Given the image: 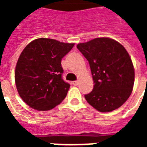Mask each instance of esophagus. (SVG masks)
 Returning a JSON list of instances; mask_svg holds the SVG:
<instances>
[{
	"mask_svg": "<svg viewBox=\"0 0 147 147\" xmlns=\"http://www.w3.org/2000/svg\"><path fill=\"white\" fill-rule=\"evenodd\" d=\"M72 83H73L74 86H77V85L79 84V81H78V80H76V81L72 82Z\"/></svg>",
	"mask_w": 147,
	"mask_h": 147,
	"instance_id": "esophagus-1",
	"label": "esophagus"
}]
</instances>
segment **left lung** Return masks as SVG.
<instances>
[{
    "mask_svg": "<svg viewBox=\"0 0 147 147\" xmlns=\"http://www.w3.org/2000/svg\"><path fill=\"white\" fill-rule=\"evenodd\" d=\"M77 49L88 61L94 80L92 91L84 97L97 110L107 113L126 102L135 81L132 61L125 48L108 38L80 43Z\"/></svg>",
    "mask_w": 147,
    "mask_h": 147,
    "instance_id": "8db88e82",
    "label": "left lung"
}]
</instances>
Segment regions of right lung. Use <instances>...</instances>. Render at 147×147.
Returning <instances> with one entry per match:
<instances>
[{
  "instance_id": "obj_1",
  "label": "right lung",
  "mask_w": 147,
  "mask_h": 147,
  "mask_svg": "<svg viewBox=\"0 0 147 147\" xmlns=\"http://www.w3.org/2000/svg\"><path fill=\"white\" fill-rule=\"evenodd\" d=\"M73 46L42 38L29 43L21 53L15 81L21 98L30 107L49 110L66 97L70 84L63 80L61 60Z\"/></svg>"
}]
</instances>
